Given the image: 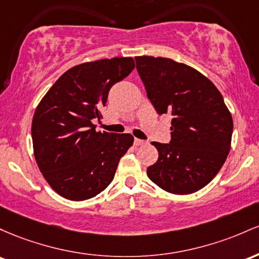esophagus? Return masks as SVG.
I'll list each match as a JSON object with an SVG mask.
<instances>
[{
  "mask_svg": "<svg viewBox=\"0 0 259 259\" xmlns=\"http://www.w3.org/2000/svg\"><path fill=\"white\" fill-rule=\"evenodd\" d=\"M148 142L144 141V139H138V138H135V144L136 145H144L147 144Z\"/></svg>",
  "mask_w": 259,
  "mask_h": 259,
  "instance_id": "esophagus-1",
  "label": "esophagus"
}]
</instances>
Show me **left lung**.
I'll return each mask as SVG.
<instances>
[{
	"instance_id": "1",
	"label": "left lung",
	"mask_w": 259,
	"mask_h": 259,
	"mask_svg": "<svg viewBox=\"0 0 259 259\" xmlns=\"http://www.w3.org/2000/svg\"><path fill=\"white\" fill-rule=\"evenodd\" d=\"M136 66L159 115L170 114L171 139L147 175L174 194H190L215 177L230 152L234 123L223 95L207 77L171 59L139 56Z\"/></svg>"
}]
</instances>
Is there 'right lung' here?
<instances>
[{
    "label": "right lung",
    "instance_id": "right-lung-1",
    "mask_svg": "<svg viewBox=\"0 0 259 259\" xmlns=\"http://www.w3.org/2000/svg\"><path fill=\"white\" fill-rule=\"evenodd\" d=\"M135 68L132 57H114L72 67L46 93L31 123L34 155L60 196L85 200L114 180L118 161L133 144L130 133L97 132L111 87Z\"/></svg>",
    "mask_w": 259,
    "mask_h": 259
}]
</instances>
